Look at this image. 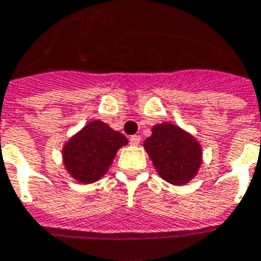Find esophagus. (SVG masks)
<instances>
[{
    "label": "esophagus",
    "instance_id": "34e87169",
    "mask_svg": "<svg viewBox=\"0 0 261 261\" xmlns=\"http://www.w3.org/2000/svg\"><path fill=\"white\" fill-rule=\"evenodd\" d=\"M140 142H141V137L140 136H131L130 137V144L131 145H140Z\"/></svg>",
    "mask_w": 261,
    "mask_h": 261
}]
</instances>
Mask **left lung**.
Masks as SVG:
<instances>
[{"mask_svg": "<svg viewBox=\"0 0 261 261\" xmlns=\"http://www.w3.org/2000/svg\"><path fill=\"white\" fill-rule=\"evenodd\" d=\"M144 146L160 177L173 185L191 181L202 163L199 142L171 123L153 125Z\"/></svg>", "mask_w": 261, "mask_h": 261, "instance_id": "1", "label": "left lung"}]
</instances>
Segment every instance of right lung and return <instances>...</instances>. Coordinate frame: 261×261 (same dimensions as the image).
Returning <instances> with one entry per match:
<instances>
[{"label":"right lung","instance_id":"add662e5","mask_svg":"<svg viewBox=\"0 0 261 261\" xmlns=\"http://www.w3.org/2000/svg\"><path fill=\"white\" fill-rule=\"evenodd\" d=\"M128 141L101 120H94L71 137L63 146V165L82 184L101 178L111 167L117 150Z\"/></svg>","mask_w":261,"mask_h":261}]
</instances>
